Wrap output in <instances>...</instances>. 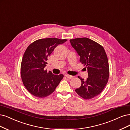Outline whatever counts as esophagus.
Here are the masks:
<instances>
[{"mask_svg": "<svg viewBox=\"0 0 130 130\" xmlns=\"http://www.w3.org/2000/svg\"><path fill=\"white\" fill-rule=\"evenodd\" d=\"M65 76H66L67 78H69V79L73 78L74 77V76H71V75H65Z\"/></svg>", "mask_w": 130, "mask_h": 130, "instance_id": "34e87169", "label": "esophagus"}]
</instances>
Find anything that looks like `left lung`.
I'll return each instance as SVG.
<instances>
[{"mask_svg": "<svg viewBox=\"0 0 130 130\" xmlns=\"http://www.w3.org/2000/svg\"><path fill=\"white\" fill-rule=\"evenodd\" d=\"M71 46L80 56V62L86 66L88 77L86 80L78 76L81 86L75 90L85 100L96 97L108 82L109 66L104 49L100 44L87 38L70 39Z\"/></svg>", "mask_w": 130, "mask_h": 130, "instance_id": "1", "label": "left lung"}]
</instances>
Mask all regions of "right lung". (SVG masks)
<instances>
[{"instance_id":"1","label":"right lung","mask_w":130,"mask_h":130,"mask_svg":"<svg viewBox=\"0 0 130 130\" xmlns=\"http://www.w3.org/2000/svg\"><path fill=\"white\" fill-rule=\"evenodd\" d=\"M67 41L57 38L40 39L27 48L22 59L20 74L24 86L32 95L39 98L48 96L63 78V75H54L44 68L54 48Z\"/></svg>"}]
</instances>
